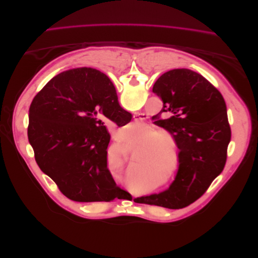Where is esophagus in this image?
<instances>
[{"instance_id": "34e87169", "label": "esophagus", "mask_w": 258, "mask_h": 258, "mask_svg": "<svg viewBox=\"0 0 258 258\" xmlns=\"http://www.w3.org/2000/svg\"><path fill=\"white\" fill-rule=\"evenodd\" d=\"M143 118H141L139 115H134V120L136 121H140V120H142Z\"/></svg>"}]
</instances>
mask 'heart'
Segmentation results:
<instances>
[{"instance_id": "b5f03b06", "label": "heart", "mask_w": 258, "mask_h": 258, "mask_svg": "<svg viewBox=\"0 0 258 258\" xmlns=\"http://www.w3.org/2000/svg\"><path fill=\"white\" fill-rule=\"evenodd\" d=\"M159 131L154 126L146 127V139L149 140L145 143L146 147H149V150H146V153L156 159H164L169 155L168 146L165 143H170V139L165 136H159ZM174 152V149H173Z\"/></svg>"}]
</instances>
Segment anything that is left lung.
Masks as SVG:
<instances>
[{"instance_id":"8db88e82","label":"left lung","mask_w":258,"mask_h":258,"mask_svg":"<svg viewBox=\"0 0 258 258\" xmlns=\"http://www.w3.org/2000/svg\"><path fill=\"white\" fill-rule=\"evenodd\" d=\"M152 91L163 109L154 122L172 134L179 149V167L168 190L137 199L140 204L181 209L199 200L222 173L231 141L227 106L220 92L190 69L165 72Z\"/></svg>"}]
</instances>
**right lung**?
Here are the masks:
<instances>
[{
	"mask_svg": "<svg viewBox=\"0 0 258 258\" xmlns=\"http://www.w3.org/2000/svg\"><path fill=\"white\" fill-rule=\"evenodd\" d=\"M131 117L105 73L87 67L60 72L29 108L27 134L35 162L69 200L111 202L122 190L107 168L106 122L121 127Z\"/></svg>",
	"mask_w": 258,
	"mask_h": 258,
	"instance_id": "right-lung-1",
	"label": "right lung"
}]
</instances>
